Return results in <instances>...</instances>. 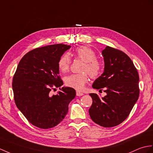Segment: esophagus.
<instances>
[{"label": "esophagus", "instance_id": "obj_1", "mask_svg": "<svg viewBox=\"0 0 153 153\" xmlns=\"http://www.w3.org/2000/svg\"><path fill=\"white\" fill-rule=\"evenodd\" d=\"M76 95L77 97H81V96L83 95V93L80 91H76Z\"/></svg>", "mask_w": 153, "mask_h": 153}]
</instances>
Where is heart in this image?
Returning <instances> with one entry per match:
<instances>
[{"instance_id":"b5f03b06","label":"heart","mask_w":153,"mask_h":153,"mask_svg":"<svg viewBox=\"0 0 153 153\" xmlns=\"http://www.w3.org/2000/svg\"><path fill=\"white\" fill-rule=\"evenodd\" d=\"M74 55L85 62L82 71L84 73L72 74L65 77V83L70 87L81 91L88 82L87 72L91 77H97L102 71V65L97 59V55L88 46H80L74 50ZM70 65V57L68 53L63 54L58 60L59 69L62 72H66Z\"/></svg>"}]
</instances>
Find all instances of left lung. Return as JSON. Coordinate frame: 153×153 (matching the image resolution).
I'll return each mask as SVG.
<instances>
[{
	"label": "left lung",
	"instance_id": "1",
	"mask_svg": "<svg viewBox=\"0 0 153 153\" xmlns=\"http://www.w3.org/2000/svg\"><path fill=\"white\" fill-rule=\"evenodd\" d=\"M102 54L104 71L92 85L106 93L99 97L89 95L93 104L88 110L91 119L100 126L113 127L123 123L129 115L140 94L139 75L130 58L125 53L106 46Z\"/></svg>",
	"mask_w": 153,
	"mask_h": 153
}]
</instances>
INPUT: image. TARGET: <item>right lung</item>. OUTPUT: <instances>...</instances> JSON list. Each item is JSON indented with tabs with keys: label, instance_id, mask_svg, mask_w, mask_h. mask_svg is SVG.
Listing matches in <instances>:
<instances>
[{
	"label": "right lung",
	"instance_id": "right-lung-1",
	"mask_svg": "<svg viewBox=\"0 0 153 153\" xmlns=\"http://www.w3.org/2000/svg\"><path fill=\"white\" fill-rule=\"evenodd\" d=\"M70 45L59 44L33 49L23 56L13 77L14 100L20 111L34 126L48 129L62 121L76 97L73 88L63 87L58 60ZM61 91L51 96L53 88ZM55 89V88H54Z\"/></svg>",
	"mask_w": 153,
	"mask_h": 153
}]
</instances>
